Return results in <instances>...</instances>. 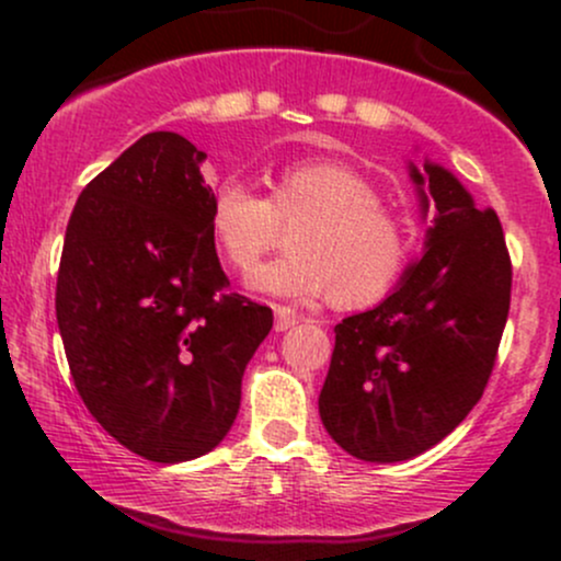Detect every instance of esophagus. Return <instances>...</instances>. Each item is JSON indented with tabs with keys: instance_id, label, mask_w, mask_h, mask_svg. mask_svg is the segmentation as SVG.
<instances>
[{
	"instance_id": "34e87169",
	"label": "esophagus",
	"mask_w": 561,
	"mask_h": 561,
	"mask_svg": "<svg viewBox=\"0 0 561 561\" xmlns=\"http://www.w3.org/2000/svg\"><path fill=\"white\" fill-rule=\"evenodd\" d=\"M298 321H300V317L293 311V308H285V306L274 308V330L276 332H287L289 327H295Z\"/></svg>"
}]
</instances>
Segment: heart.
Returning <instances> with one entry per match:
<instances>
[{
	"instance_id": "obj_1",
	"label": "heart",
	"mask_w": 561,
	"mask_h": 561,
	"mask_svg": "<svg viewBox=\"0 0 561 561\" xmlns=\"http://www.w3.org/2000/svg\"><path fill=\"white\" fill-rule=\"evenodd\" d=\"M287 237L289 255L250 274L248 285L287 300L330 295L340 308L382 300L411 259L409 218L379 203L377 186L340 160H293L268 176V199L227 176L210 195L208 229L229 266L248 272Z\"/></svg>"
}]
</instances>
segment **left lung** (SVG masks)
Wrapping results in <instances>:
<instances>
[{
    "mask_svg": "<svg viewBox=\"0 0 561 561\" xmlns=\"http://www.w3.org/2000/svg\"><path fill=\"white\" fill-rule=\"evenodd\" d=\"M427 253L371 311L334 327L319 414L364 461L420 456L465 422L491 379L512 300V261L495 210H480L443 165H409Z\"/></svg>",
    "mask_w": 561,
    "mask_h": 561,
    "instance_id": "left-lung-1",
    "label": "left lung"
}]
</instances>
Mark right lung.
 Returning a JSON list of instances; mask_svg holds the SVG:
<instances>
[{
  "instance_id": "add662e5",
  "label": "right lung",
  "mask_w": 561,
  "mask_h": 561,
  "mask_svg": "<svg viewBox=\"0 0 561 561\" xmlns=\"http://www.w3.org/2000/svg\"><path fill=\"white\" fill-rule=\"evenodd\" d=\"M190 139L152 131L83 186L55 311L76 390L121 446L160 465L214 450L272 308L231 293Z\"/></svg>"
}]
</instances>
